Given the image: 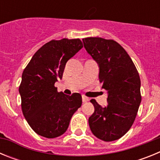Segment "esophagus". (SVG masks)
<instances>
[{"label":"esophagus","instance_id":"1","mask_svg":"<svg viewBox=\"0 0 160 160\" xmlns=\"http://www.w3.org/2000/svg\"><path fill=\"white\" fill-rule=\"evenodd\" d=\"M82 102H87L89 101L88 98L86 97V96H85V95H82Z\"/></svg>","mask_w":160,"mask_h":160}]
</instances>
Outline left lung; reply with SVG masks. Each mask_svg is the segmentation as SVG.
<instances>
[{
    "label": "left lung",
    "mask_w": 160,
    "mask_h": 160,
    "mask_svg": "<svg viewBox=\"0 0 160 160\" xmlns=\"http://www.w3.org/2000/svg\"><path fill=\"white\" fill-rule=\"evenodd\" d=\"M82 42L87 53L98 64L99 82L108 94L105 107L90 100L94 112L89 118L90 128L99 139L117 140L131 128L140 105L138 70L127 51L115 41L87 38Z\"/></svg>",
    "instance_id": "8db88e82"
}]
</instances>
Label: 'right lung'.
Masks as SVG:
<instances>
[{
    "mask_svg": "<svg viewBox=\"0 0 160 160\" xmlns=\"http://www.w3.org/2000/svg\"><path fill=\"white\" fill-rule=\"evenodd\" d=\"M83 47L80 39L52 40L38 49L22 73L19 93L25 119L41 136L63 135L73 114L82 105V95L58 92L55 82L62 79L69 59Z\"/></svg>",
    "mask_w": 160,
    "mask_h": 160,
    "instance_id": "add662e5",
    "label": "right lung"
}]
</instances>
